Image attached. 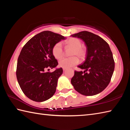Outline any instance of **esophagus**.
<instances>
[{
    "mask_svg": "<svg viewBox=\"0 0 130 130\" xmlns=\"http://www.w3.org/2000/svg\"><path fill=\"white\" fill-rule=\"evenodd\" d=\"M66 70H67V69H66V68H63V71H65Z\"/></svg>",
    "mask_w": 130,
    "mask_h": 130,
    "instance_id": "esophagus-1",
    "label": "esophagus"
}]
</instances>
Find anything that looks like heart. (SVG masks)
Instances as JSON below:
<instances>
[{"label": "heart", "instance_id": "heart-1", "mask_svg": "<svg viewBox=\"0 0 130 130\" xmlns=\"http://www.w3.org/2000/svg\"><path fill=\"white\" fill-rule=\"evenodd\" d=\"M65 44L68 47L73 48L70 55L71 57L63 58L59 61V66L63 68H69L78 64L79 62L78 58L83 60L86 55V51L82 46V42L78 38H70L65 41ZM52 52L54 56L57 59H60L63 56V52L61 42H57L53 46Z\"/></svg>", "mask_w": 130, "mask_h": 130}]
</instances>
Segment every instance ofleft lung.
Returning a JSON list of instances; mask_svg holds the SVG:
<instances>
[{"label": "left lung", "instance_id": "1", "mask_svg": "<svg viewBox=\"0 0 130 130\" xmlns=\"http://www.w3.org/2000/svg\"><path fill=\"white\" fill-rule=\"evenodd\" d=\"M80 38L87 47L85 61L75 71L71 83L77 92L92 96L102 92L111 81L115 69V61L109 45L99 36L88 31L71 35Z\"/></svg>", "mask_w": 130, "mask_h": 130}]
</instances>
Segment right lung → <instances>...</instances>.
Listing matches in <instances>:
<instances>
[{
  "label": "right lung",
  "instance_id": "right-lung-1",
  "mask_svg": "<svg viewBox=\"0 0 130 130\" xmlns=\"http://www.w3.org/2000/svg\"><path fill=\"white\" fill-rule=\"evenodd\" d=\"M65 38L54 32L43 31L31 38L22 49L17 65V78L23 93L31 100L45 101L56 92L62 69H57L53 72L45 70L58 65L52 49Z\"/></svg>",
  "mask_w": 130,
  "mask_h": 130
}]
</instances>
